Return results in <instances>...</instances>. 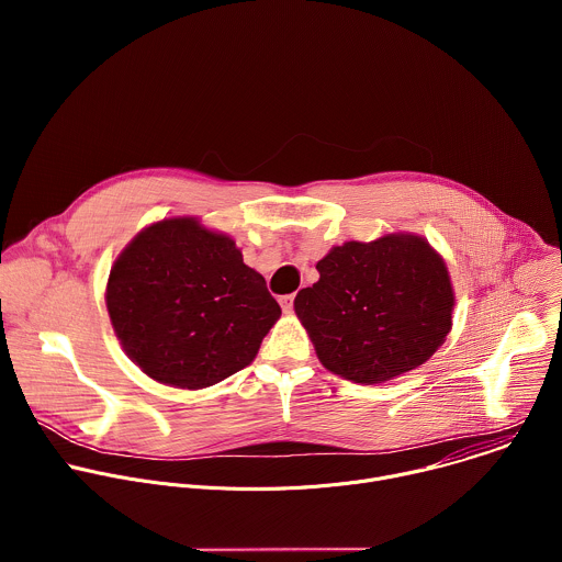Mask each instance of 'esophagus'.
I'll use <instances>...</instances> for the list:
<instances>
[{"instance_id":"1","label":"esophagus","mask_w":562,"mask_h":562,"mask_svg":"<svg viewBox=\"0 0 562 562\" xmlns=\"http://www.w3.org/2000/svg\"><path fill=\"white\" fill-rule=\"evenodd\" d=\"M293 300H295V295H293V293H291V295L280 297V304H282V311H284V313H291V311H293Z\"/></svg>"}]
</instances>
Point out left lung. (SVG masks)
<instances>
[{
  "mask_svg": "<svg viewBox=\"0 0 562 562\" xmlns=\"http://www.w3.org/2000/svg\"><path fill=\"white\" fill-rule=\"evenodd\" d=\"M319 280L293 308L331 373L378 384L425 364L453 325L456 293L442 256L416 233L345 243L315 265Z\"/></svg>",
  "mask_w": 562,
  "mask_h": 562,
  "instance_id": "obj_1",
  "label": "left lung"
}]
</instances>
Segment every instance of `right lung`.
<instances>
[{
	"instance_id": "right-lung-1",
	"label": "right lung",
	"mask_w": 562,
	"mask_h": 562,
	"mask_svg": "<svg viewBox=\"0 0 562 562\" xmlns=\"http://www.w3.org/2000/svg\"><path fill=\"white\" fill-rule=\"evenodd\" d=\"M113 331L148 378L204 389L254 362L282 315L235 239L193 215L144 226L106 282Z\"/></svg>"
}]
</instances>
